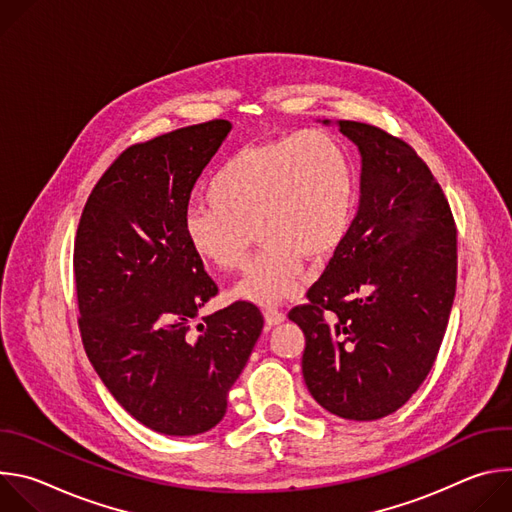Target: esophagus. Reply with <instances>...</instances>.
I'll return each instance as SVG.
<instances>
[{
  "label": "esophagus",
  "instance_id": "1",
  "mask_svg": "<svg viewBox=\"0 0 512 512\" xmlns=\"http://www.w3.org/2000/svg\"><path fill=\"white\" fill-rule=\"evenodd\" d=\"M263 316H265V322H267L269 326H277V324H281V322L285 320V314H283V310H279V308H273V306L265 308V310H263Z\"/></svg>",
  "mask_w": 512,
  "mask_h": 512
}]
</instances>
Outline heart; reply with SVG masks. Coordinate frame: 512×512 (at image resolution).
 Masks as SVG:
<instances>
[{
    "label": "heart",
    "instance_id": "heart-1",
    "mask_svg": "<svg viewBox=\"0 0 512 512\" xmlns=\"http://www.w3.org/2000/svg\"><path fill=\"white\" fill-rule=\"evenodd\" d=\"M204 198L208 206L184 218L192 253L218 271H239L255 231L265 247L235 296L267 306L298 296L306 257L322 261L344 241L354 170L338 139L312 129L239 150L216 168Z\"/></svg>",
    "mask_w": 512,
    "mask_h": 512
}]
</instances>
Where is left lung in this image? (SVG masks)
<instances>
[{"label":"left lung","mask_w":512,"mask_h":512,"mask_svg":"<svg viewBox=\"0 0 512 512\" xmlns=\"http://www.w3.org/2000/svg\"><path fill=\"white\" fill-rule=\"evenodd\" d=\"M362 156L360 204L308 302L289 310L306 336L304 381L330 413L373 421L403 407L440 352L458 277L448 198L411 145L340 121Z\"/></svg>","instance_id":"1"}]
</instances>
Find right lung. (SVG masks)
Masks as SVG:
<instances>
[{"label":"right lung","mask_w":512,"mask_h":512,"mask_svg":"<svg viewBox=\"0 0 512 512\" xmlns=\"http://www.w3.org/2000/svg\"><path fill=\"white\" fill-rule=\"evenodd\" d=\"M229 131L212 119L129 145L89 194L75 237L85 352L117 403L164 435L204 433L225 417L263 330V314L243 300L192 328L218 285L184 218Z\"/></svg>","instance_id":"obj_1"}]
</instances>
